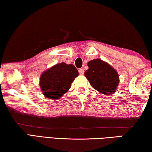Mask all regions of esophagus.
Segmentation results:
<instances>
[{
	"mask_svg": "<svg viewBox=\"0 0 152 152\" xmlns=\"http://www.w3.org/2000/svg\"><path fill=\"white\" fill-rule=\"evenodd\" d=\"M78 72H79V74H81V75H83L84 73V70L83 68H80L78 70Z\"/></svg>",
	"mask_w": 152,
	"mask_h": 152,
	"instance_id": "1",
	"label": "esophagus"
}]
</instances>
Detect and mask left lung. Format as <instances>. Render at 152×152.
Wrapping results in <instances>:
<instances>
[{
	"mask_svg": "<svg viewBox=\"0 0 152 152\" xmlns=\"http://www.w3.org/2000/svg\"><path fill=\"white\" fill-rule=\"evenodd\" d=\"M88 69L84 75L91 85L103 94H113L116 91L119 79L116 70L100 59L88 61Z\"/></svg>",
	"mask_w": 152,
	"mask_h": 152,
	"instance_id": "1",
	"label": "left lung"
}]
</instances>
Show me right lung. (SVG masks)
<instances>
[{"instance_id": "add662e5", "label": "right lung", "mask_w": 152, "mask_h": 152, "mask_svg": "<svg viewBox=\"0 0 152 152\" xmlns=\"http://www.w3.org/2000/svg\"><path fill=\"white\" fill-rule=\"evenodd\" d=\"M78 76V70L72 64H56L42 74L40 87L48 99H58L70 88Z\"/></svg>"}]
</instances>
